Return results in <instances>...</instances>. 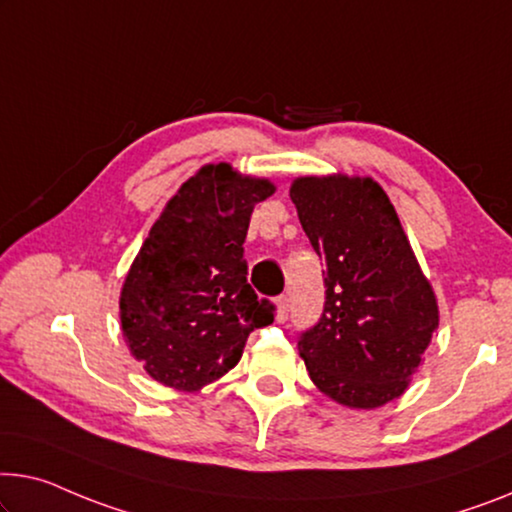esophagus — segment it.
Listing matches in <instances>:
<instances>
[{
  "label": "esophagus",
  "mask_w": 512,
  "mask_h": 512,
  "mask_svg": "<svg viewBox=\"0 0 512 512\" xmlns=\"http://www.w3.org/2000/svg\"><path fill=\"white\" fill-rule=\"evenodd\" d=\"M289 315V299L287 296H278L276 299V319L278 322H285Z\"/></svg>",
  "instance_id": "obj_1"
}]
</instances>
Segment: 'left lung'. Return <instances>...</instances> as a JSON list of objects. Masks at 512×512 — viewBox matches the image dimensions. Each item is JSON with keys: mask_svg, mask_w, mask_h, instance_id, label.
I'll use <instances>...</instances> for the list:
<instances>
[{"mask_svg": "<svg viewBox=\"0 0 512 512\" xmlns=\"http://www.w3.org/2000/svg\"><path fill=\"white\" fill-rule=\"evenodd\" d=\"M303 232L326 262V303L299 356L326 398L349 409L398 400L439 326L430 280L384 188L372 177H296Z\"/></svg>", "mask_w": 512, "mask_h": 512, "instance_id": "8db88e82", "label": "left lung"}]
</instances>
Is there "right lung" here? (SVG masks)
<instances>
[{
  "mask_svg": "<svg viewBox=\"0 0 512 512\" xmlns=\"http://www.w3.org/2000/svg\"><path fill=\"white\" fill-rule=\"evenodd\" d=\"M273 181L230 163L202 165L151 225L119 294L121 333L158 384L200 391L241 361L250 331L273 305L248 285L243 259L257 202Z\"/></svg>",
  "mask_w": 512,
  "mask_h": 512,
  "instance_id": "obj_1",
  "label": "right lung"
}]
</instances>
